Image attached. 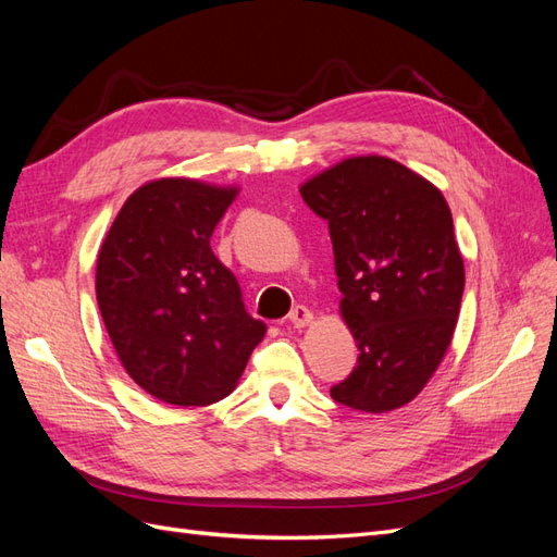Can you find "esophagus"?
Listing matches in <instances>:
<instances>
[{"label":"esophagus","mask_w":557,"mask_h":557,"mask_svg":"<svg viewBox=\"0 0 557 557\" xmlns=\"http://www.w3.org/2000/svg\"><path fill=\"white\" fill-rule=\"evenodd\" d=\"M290 323L295 325V327H307L311 320H313V313L307 309V307H301V305H297L293 311H290Z\"/></svg>","instance_id":"34e87169"}]
</instances>
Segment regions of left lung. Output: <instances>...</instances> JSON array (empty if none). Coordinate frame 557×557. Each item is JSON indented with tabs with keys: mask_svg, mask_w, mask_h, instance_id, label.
<instances>
[{
	"mask_svg": "<svg viewBox=\"0 0 557 557\" xmlns=\"http://www.w3.org/2000/svg\"><path fill=\"white\" fill-rule=\"evenodd\" d=\"M299 193L327 221L342 315L360 350L330 395L367 413L399 409L432 379L458 323L465 264L446 199L381 156L348 158Z\"/></svg>",
	"mask_w": 557,
	"mask_h": 557,
	"instance_id": "1",
	"label": "left lung"
}]
</instances>
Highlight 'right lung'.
<instances>
[{
	"mask_svg": "<svg viewBox=\"0 0 557 557\" xmlns=\"http://www.w3.org/2000/svg\"><path fill=\"white\" fill-rule=\"evenodd\" d=\"M237 188L158 178L134 190L97 258V305L125 372L176 407L227 397L267 332L213 256Z\"/></svg>",
	"mask_w": 557,
	"mask_h": 557,
	"instance_id": "obj_1",
	"label": "right lung"
}]
</instances>
